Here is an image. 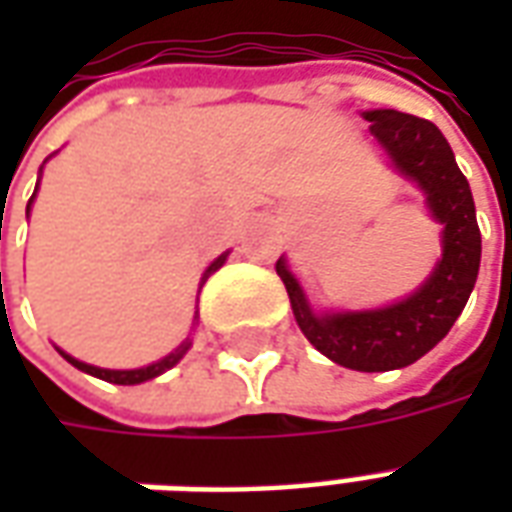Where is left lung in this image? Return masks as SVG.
I'll return each mask as SVG.
<instances>
[{
	"instance_id": "1",
	"label": "left lung",
	"mask_w": 512,
	"mask_h": 512,
	"mask_svg": "<svg viewBox=\"0 0 512 512\" xmlns=\"http://www.w3.org/2000/svg\"><path fill=\"white\" fill-rule=\"evenodd\" d=\"M370 134L376 136L392 164L406 178L417 180L428 194L430 213L444 224V255L422 288L392 307L370 312H329L315 315L296 277L279 260L277 274L288 288L293 315L301 332L323 356L362 373H384L414 365L433 345L444 340L469 301L480 271V227L474 216L469 180L452 147L425 117L395 109L365 112Z\"/></svg>"
}]
</instances>
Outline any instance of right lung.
<instances>
[{
    "instance_id": "1",
    "label": "right lung",
    "mask_w": 512,
    "mask_h": 512,
    "mask_svg": "<svg viewBox=\"0 0 512 512\" xmlns=\"http://www.w3.org/2000/svg\"><path fill=\"white\" fill-rule=\"evenodd\" d=\"M32 200H35V194L29 197V205H32ZM29 205H27V213H29ZM224 260H227V255L216 257V260H213V263H211V268L205 271V277H208L211 271H216V268L222 266ZM189 345H191V343H189V340H186V343L180 345V348H178V351H175V354L164 356V359H161V362H156V365L139 367V370H104V367L84 365V362H79V359H73V356H68V354H65V351H60V354L65 356V359H68V362H71L73 367H79V370H84V373H90V376L104 378V381H109V384H123V386H128V384H142V381H147V378L161 376L164 370H169V367H172V365H175V362H178L180 356H183V354H186V351H189Z\"/></svg>"
}]
</instances>
